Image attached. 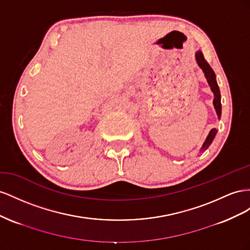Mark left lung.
Instances as JSON below:
<instances>
[{
  "label": "left lung",
  "mask_w": 250,
  "mask_h": 250,
  "mask_svg": "<svg viewBox=\"0 0 250 250\" xmlns=\"http://www.w3.org/2000/svg\"><path fill=\"white\" fill-rule=\"evenodd\" d=\"M196 60L198 65L200 66V68L203 70V72L205 74L206 80H208V83L209 84V87L211 89V91L213 92V95H215V98H213V105H215V109L217 112V115L220 118L221 117V95H220V90L218 87V83L216 82V74L213 72V70L210 68V66L208 63V62L205 61L204 56L202 54L201 51H198L196 53ZM217 134V130L216 129H212L209 134L208 138H206L205 142L203 144L202 149H206L208 147V146L211 144V141L215 138Z\"/></svg>",
  "instance_id": "8db88e82"
}]
</instances>
